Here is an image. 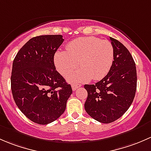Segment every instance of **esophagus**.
<instances>
[{
	"label": "esophagus",
	"instance_id": "esophagus-1",
	"mask_svg": "<svg viewBox=\"0 0 151 151\" xmlns=\"http://www.w3.org/2000/svg\"><path fill=\"white\" fill-rule=\"evenodd\" d=\"M81 85H80V84H73V85H72V88H73V91H76V90L78 88H79V87H81Z\"/></svg>",
	"mask_w": 151,
	"mask_h": 151
}]
</instances>
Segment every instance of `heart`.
Masks as SVG:
<instances>
[{
	"label": "heart",
	"mask_w": 151,
	"mask_h": 151,
	"mask_svg": "<svg viewBox=\"0 0 151 151\" xmlns=\"http://www.w3.org/2000/svg\"><path fill=\"white\" fill-rule=\"evenodd\" d=\"M114 50L110 41L96 37H82L70 42L66 52L54 55V64L61 75L67 76L79 66L81 69L68 76L71 83H84L103 78L111 68Z\"/></svg>",
	"instance_id": "obj_1"
}]
</instances>
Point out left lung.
Returning a JSON list of instances; mask_svg holds the SVG:
<instances>
[{
    "instance_id": "8db88e82",
    "label": "left lung",
    "mask_w": 151,
    "mask_h": 151,
    "mask_svg": "<svg viewBox=\"0 0 151 151\" xmlns=\"http://www.w3.org/2000/svg\"><path fill=\"white\" fill-rule=\"evenodd\" d=\"M114 58L108 75L95 84L84 85L88 97L86 113L97 122L109 124L122 117L134 98L137 89L135 63L128 49L110 37Z\"/></svg>"
}]
</instances>
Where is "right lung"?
I'll return each instance as SVG.
<instances>
[{"label":"right lung","instance_id":"add662e5","mask_svg":"<svg viewBox=\"0 0 151 151\" xmlns=\"http://www.w3.org/2000/svg\"><path fill=\"white\" fill-rule=\"evenodd\" d=\"M63 41L61 35L34 37L14 60L11 76L14 99L23 114L36 124L46 125L57 120L73 92L54 63V54Z\"/></svg>","mask_w":151,"mask_h":151}]
</instances>
